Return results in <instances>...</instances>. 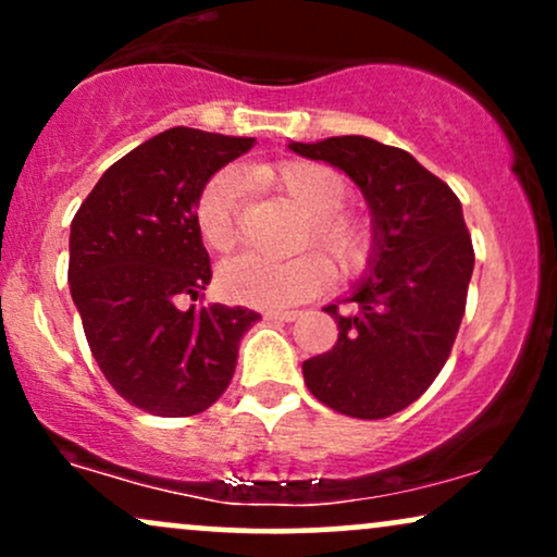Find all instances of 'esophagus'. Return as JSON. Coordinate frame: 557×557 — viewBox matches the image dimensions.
<instances>
[{
  "label": "esophagus",
  "instance_id": "obj_1",
  "mask_svg": "<svg viewBox=\"0 0 557 557\" xmlns=\"http://www.w3.org/2000/svg\"><path fill=\"white\" fill-rule=\"evenodd\" d=\"M298 317H300L298 311H283V309L267 311V319H274V322H296Z\"/></svg>",
  "mask_w": 557,
  "mask_h": 557
}]
</instances>
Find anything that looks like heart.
Segmentation results:
<instances>
[{
    "mask_svg": "<svg viewBox=\"0 0 557 557\" xmlns=\"http://www.w3.org/2000/svg\"><path fill=\"white\" fill-rule=\"evenodd\" d=\"M257 183L283 190L300 212L309 214L304 243H314L343 272H354L367 261L369 233L361 220L341 212L348 185L335 170L319 162H285L277 168H251ZM240 177L220 170L203 183L194 203V220L209 251L225 253L238 238ZM332 270L319 253H304L290 261H272L243 253L222 264L220 290L230 300L280 309L314 298L330 285Z\"/></svg>",
    "mask_w": 557,
    "mask_h": 557,
    "instance_id": "1",
    "label": "heart"
}]
</instances>
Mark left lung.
I'll list each match as a JSON object with an SVG mask.
<instances>
[{
	"instance_id": "obj_1",
	"label": "left lung",
	"mask_w": 557,
	"mask_h": 557,
	"mask_svg": "<svg viewBox=\"0 0 557 557\" xmlns=\"http://www.w3.org/2000/svg\"><path fill=\"white\" fill-rule=\"evenodd\" d=\"M287 149L343 170L372 214L367 272L324 311L337 343L304 361L317 400L356 419H385L411 406L445 367L466 311L474 246L447 185L408 151L367 136H335Z\"/></svg>"
}]
</instances>
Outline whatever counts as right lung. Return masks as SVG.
<instances>
[{"label": "right lung", "instance_id": "obj_1", "mask_svg": "<svg viewBox=\"0 0 557 557\" xmlns=\"http://www.w3.org/2000/svg\"><path fill=\"white\" fill-rule=\"evenodd\" d=\"M253 138L170 127L114 162L70 225L67 283L107 382L154 417H194L225 393L261 314L190 306L212 280L194 220L203 183Z\"/></svg>", "mask_w": 557, "mask_h": 557}]
</instances>
